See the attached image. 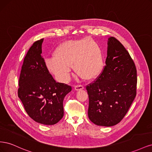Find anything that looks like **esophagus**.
Here are the masks:
<instances>
[{
  "mask_svg": "<svg viewBox=\"0 0 152 152\" xmlns=\"http://www.w3.org/2000/svg\"><path fill=\"white\" fill-rule=\"evenodd\" d=\"M74 89L75 91H80V90H82L84 89V87L82 86V85H78V86H75Z\"/></svg>",
  "mask_w": 152,
  "mask_h": 152,
  "instance_id": "obj_1",
  "label": "esophagus"
}]
</instances>
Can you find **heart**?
Instances as JSON below:
<instances>
[{
  "mask_svg": "<svg viewBox=\"0 0 152 152\" xmlns=\"http://www.w3.org/2000/svg\"><path fill=\"white\" fill-rule=\"evenodd\" d=\"M53 55L45 59L44 65L61 82L68 80L72 66L77 74L88 80L98 77L104 68L102 50L91 38L66 40L58 45Z\"/></svg>",
  "mask_w": 152,
  "mask_h": 152,
  "instance_id": "obj_1",
  "label": "heart"
}]
</instances>
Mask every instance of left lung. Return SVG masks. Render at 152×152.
<instances>
[{"label":"left lung","instance_id":"obj_1","mask_svg":"<svg viewBox=\"0 0 152 152\" xmlns=\"http://www.w3.org/2000/svg\"><path fill=\"white\" fill-rule=\"evenodd\" d=\"M107 44L106 66L86 89L90 121L110 127L122 121L136 97L137 72L129 54L117 39L110 37Z\"/></svg>","mask_w":152,"mask_h":152}]
</instances>
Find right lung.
I'll list each match as a JSON object with an SVG mask.
<instances>
[{
	"label": "right lung",
	"mask_w": 152,
	"mask_h": 152,
	"mask_svg": "<svg viewBox=\"0 0 152 152\" xmlns=\"http://www.w3.org/2000/svg\"><path fill=\"white\" fill-rule=\"evenodd\" d=\"M43 41L35 42L25 57L18 94L30 118L44 125H54L63 117V99L72 87L56 82L45 67Z\"/></svg>",
	"instance_id": "obj_1"
}]
</instances>
